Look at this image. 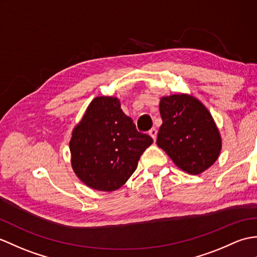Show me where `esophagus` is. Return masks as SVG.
Segmentation results:
<instances>
[{"label":"esophagus","instance_id":"1","mask_svg":"<svg viewBox=\"0 0 257 257\" xmlns=\"http://www.w3.org/2000/svg\"><path fill=\"white\" fill-rule=\"evenodd\" d=\"M149 135H150L152 138H153V140L156 141V139H157V135H158V130L156 129V128H152L150 131H149Z\"/></svg>","mask_w":257,"mask_h":257}]
</instances>
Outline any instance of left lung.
Instances as JSON below:
<instances>
[{"mask_svg": "<svg viewBox=\"0 0 257 257\" xmlns=\"http://www.w3.org/2000/svg\"><path fill=\"white\" fill-rule=\"evenodd\" d=\"M161 124L157 143L178 168L197 175L216 162L221 137L211 114L200 100L187 94L161 98Z\"/></svg>", "mask_w": 257, "mask_h": 257, "instance_id": "left-lung-1", "label": "left lung"}]
</instances>
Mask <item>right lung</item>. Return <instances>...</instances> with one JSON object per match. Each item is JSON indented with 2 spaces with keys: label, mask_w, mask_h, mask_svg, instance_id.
I'll use <instances>...</instances> for the list:
<instances>
[{
  "label": "right lung",
  "mask_w": 257,
  "mask_h": 257,
  "mask_svg": "<svg viewBox=\"0 0 257 257\" xmlns=\"http://www.w3.org/2000/svg\"><path fill=\"white\" fill-rule=\"evenodd\" d=\"M152 142L123 114L117 97H95L72 131L71 164L88 187L112 192L129 180Z\"/></svg>",
  "instance_id": "right-lung-1"
}]
</instances>
